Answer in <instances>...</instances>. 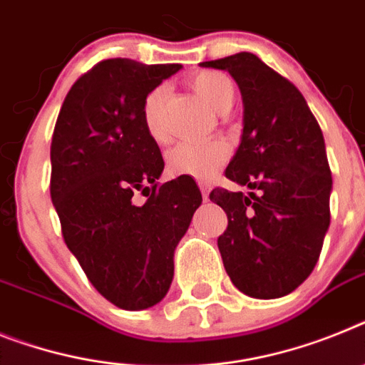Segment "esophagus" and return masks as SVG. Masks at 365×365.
Returning a JSON list of instances; mask_svg holds the SVG:
<instances>
[{
	"label": "esophagus",
	"mask_w": 365,
	"mask_h": 365,
	"mask_svg": "<svg viewBox=\"0 0 365 365\" xmlns=\"http://www.w3.org/2000/svg\"><path fill=\"white\" fill-rule=\"evenodd\" d=\"M198 187H200V191H202V198H204V200H207V197H210V183L198 182Z\"/></svg>",
	"instance_id": "obj_1"
}]
</instances>
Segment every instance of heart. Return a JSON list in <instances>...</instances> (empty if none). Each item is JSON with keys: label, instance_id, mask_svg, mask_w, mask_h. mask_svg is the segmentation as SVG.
<instances>
[{"label": "heart", "instance_id": "b5f03b06", "mask_svg": "<svg viewBox=\"0 0 365 365\" xmlns=\"http://www.w3.org/2000/svg\"><path fill=\"white\" fill-rule=\"evenodd\" d=\"M189 87L217 113H226L234 106L235 87L232 79L222 72L204 70L195 73L189 79ZM165 100V87H155L146 94L140 116L146 133L155 143L167 139L163 120H161V106ZM230 158V146L225 140H207V143H180L167 152L168 176H187L198 182H207L215 178L220 168Z\"/></svg>", "mask_w": 365, "mask_h": 365}]
</instances>
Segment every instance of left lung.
Wrapping results in <instances>:
<instances>
[{
	"label": "left lung",
	"mask_w": 365,
	"mask_h": 365,
	"mask_svg": "<svg viewBox=\"0 0 365 365\" xmlns=\"http://www.w3.org/2000/svg\"><path fill=\"white\" fill-rule=\"evenodd\" d=\"M200 64L228 70L245 107L241 145L225 174L250 192H210L228 215L217 240L222 263L245 295L278 299L310 277L330 225L323 131L301 91L254 53Z\"/></svg>",
	"instance_id": "1"
}]
</instances>
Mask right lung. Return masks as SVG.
Masks as SVG:
<instances>
[{"label": "right lung", "mask_w": 365, "mask_h": 365, "mask_svg": "<svg viewBox=\"0 0 365 365\" xmlns=\"http://www.w3.org/2000/svg\"><path fill=\"white\" fill-rule=\"evenodd\" d=\"M180 68L102 61L72 85L55 122L50 192L63 240L98 293L122 310L167 295L176 245L202 204L192 178L159 185L165 161L140 116L146 94Z\"/></svg>", "instance_id": "add662e5"}]
</instances>
